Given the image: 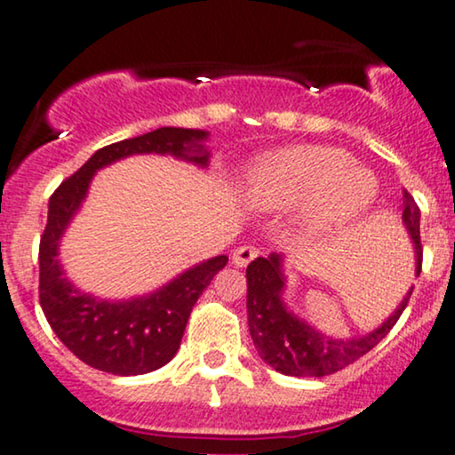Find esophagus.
I'll return each instance as SVG.
<instances>
[{
    "mask_svg": "<svg viewBox=\"0 0 455 455\" xmlns=\"http://www.w3.org/2000/svg\"><path fill=\"white\" fill-rule=\"evenodd\" d=\"M259 257V250L254 245H239L233 252V265L235 267H245L252 259Z\"/></svg>",
    "mask_w": 455,
    "mask_h": 455,
    "instance_id": "1",
    "label": "esophagus"
}]
</instances>
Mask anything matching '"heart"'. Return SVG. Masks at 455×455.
<instances>
[{
  "label": "heart",
  "instance_id": "b5f03b06",
  "mask_svg": "<svg viewBox=\"0 0 455 455\" xmlns=\"http://www.w3.org/2000/svg\"><path fill=\"white\" fill-rule=\"evenodd\" d=\"M243 196L259 212L301 210V231L331 235L372 210L379 180L353 156L325 145H295L260 156L250 164Z\"/></svg>",
  "mask_w": 455,
  "mask_h": 455
}]
</instances>
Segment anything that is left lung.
I'll use <instances>...</instances> for the list:
<instances>
[{
    "instance_id": "obj_1",
    "label": "left lung",
    "mask_w": 455,
    "mask_h": 455,
    "mask_svg": "<svg viewBox=\"0 0 455 455\" xmlns=\"http://www.w3.org/2000/svg\"><path fill=\"white\" fill-rule=\"evenodd\" d=\"M419 207L415 198L404 190L402 198V224L411 235L412 250H415V274L421 271V242H419ZM248 278V327L254 347L265 363L286 377H327L357 362L365 353L372 351L377 344L395 325L406 304H409L412 286L409 293L394 312L377 329L365 336L355 338H333L321 333L306 318L297 316L284 301L286 274L284 257L271 252L267 259L259 257L245 269Z\"/></svg>"
}]
</instances>
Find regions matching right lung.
<instances>
[{
  "instance_id": "add662e5",
  "label": "right lung",
  "mask_w": 455,
  "mask_h": 455,
  "mask_svg": "<svg viewBox=\"0 0 455 455\" xmlns=\"http://www.w3.org/2000/svg\"><path fill=\"white\" fill-rule=\"evenodd\" d=\"M210 132L158 128L140 137L98 149L75 175L61 181L49 201V220L40 239V306L61 342L81 362L117 377H137L175 357L192 306L210 286L228 257H213L186 269L160 289L132 299H100L68 280L60 263V243L81 210L96 171L137 154L173 156L205 169Z\"/></svg>"
}]
</instances>
